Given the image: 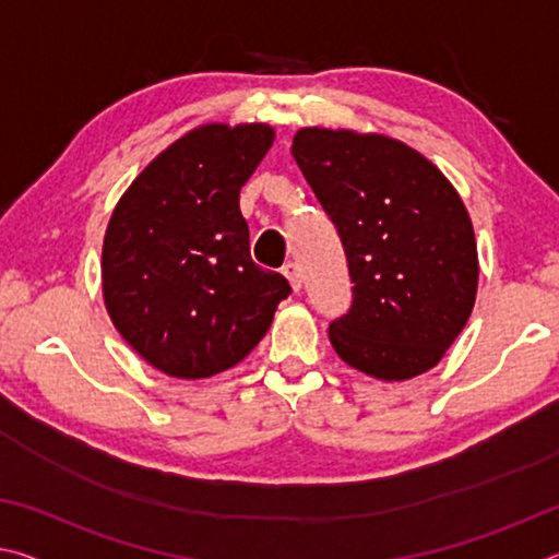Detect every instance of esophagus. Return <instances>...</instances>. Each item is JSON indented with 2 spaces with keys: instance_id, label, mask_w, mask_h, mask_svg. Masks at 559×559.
I'll return each mask as SVG.
<instances>
[{
  "instance_id": "34e87169",
  "label": "esophagus",
  "mask_w": 559,
  "mask_h": 559,
  "mask_svg": "<svg viewBox=\"0 0 559 559\" xmlns=\"http://www.w3.org/2000/svg\"><path fill=\"white\" fill-rule=\"evenodd\" d=\"M283 276L288 278V283H290L293 293H298V290H300V286H302V276H300V269H298V263L288 261L286 266H283Z\"/></svg>"
}]
</instances>
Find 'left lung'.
I'll return each mask as SVG.
<instances>
[{"label":"left lung","instance_id":"1","mask_svg":"<svg viewBox=\"0 0 559 559\" xmlns=\"http://www.w3.org/2000/svg\"><path fill=\"white\" fill-rule=\"evenodd\" d=\"M290 153L337 226L353 306L328 335L382 382L429 372L466 328L478 249L466 204L431 159L380 132L300 128Z\"/></svg>","mask_w":559,"mask_h":559}]
</instances>
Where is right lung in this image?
Returning a JSON list of instances; mask_svg holds the SVG:
<instances>
[{"instance_id": "obj_1", "label": "right lung", "mask_w": 559, "mask_h": 559, "mask_svg": "<svg viewBox=\"0 0 559 559\" xmlns=\"http://www.w3.org/2000/svg\"><path fill=\"white\" fill-rule=\"evenodd\" d=\"M276 140L269 122H206L122 192L103 239L106 310L135 353L177 380L231 370L261 343L290 286L251 261L239 210Z\"/></svg>"}]
</instances>
